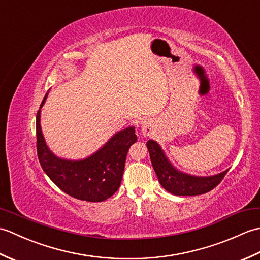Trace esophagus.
Listing matches in <instances>:
<instances>
[{
  "label": "esophagus",
  "mask_w": 260,
  "mask_h": 260,
  "mask_svg": "<svg viewBox=\"0 0 260 260\" xmlns=\"http://www.w3.org/2000/svg\"><path fill=\"white\" fill-rule=\"evenodd\" d=\"M141 129H142V133L144 136H150L153 134V131H154V125L151 120H144L142 121V125H141Z\"/></svg>",
  "instance_id": "34e87169"
}]
</instances>
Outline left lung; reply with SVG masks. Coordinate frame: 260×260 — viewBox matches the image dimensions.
<instances>
[{
	"instance_id": "left-lung-1",
	"label": "left lung",
	"mask_w": 260,
	"mask_h": 260,
	"mask_svg": "<svg viewBox=\"0 0 260 260\" xmlns=\"http://www.w3.org/2000/svg\"><path fill=\"white\" fill-rule=\"evenodd\" d=\"M151 162L159 183L174 196H199L214 189L222 181L228 170L213 176H193L179 172L172 167L161 147L152 140L146 143Z\"/></svg>"
}]
</instances>
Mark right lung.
I'll use <instances>...</instances> for the list:
<instances>
[{
  "mask_svg": "<svg viewBox=\"0 0 260 260\" xmlns=\"http://www.w3.org/2000/svg\"><path fill=\"white\" fill-rule=\"evenodd\" d=\"M43 98L40 108L45 104ZM137 141L134 127L118 132L91 156L69 161L54 156L43 139L40 109L37 113V153L41 167L60 190L78 200L102 202L118 190L125 161L132 144Z\"/></svg>",
  "mask_w": 260,
  "mask_h": 260,
  "instance_id": "1",
  "label": "right lung"
}]
</instances>
